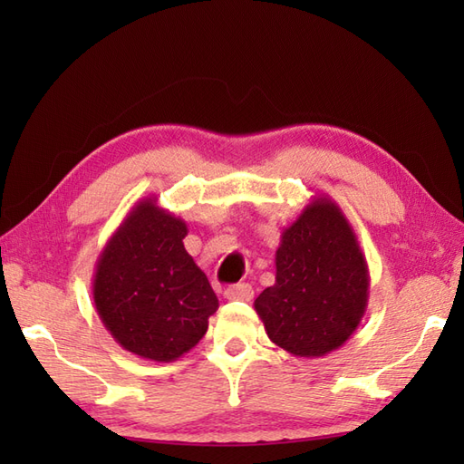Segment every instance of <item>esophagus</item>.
Wrapping results in <instances>:
<instances>
[{
  "instance_id": "34e87169",
  "label": "esophagus",
  "mask_w": 464,
  "mask_h": 464,
  "mask_svg": "<svg viewBox=\"0 0 464 464\" xmlns=\"http://www.w3.org/2000/svg\"><path fill=\"white\" fill-rule=\"evenodd\" d=\"M227 301H251L253 299V287L249 283H237L225 289Z\"/></svg>"
}]
</instances>
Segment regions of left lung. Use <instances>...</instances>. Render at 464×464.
Returning <instances> with one entry per match:
<instances>
[{
    "label": "left lung",
    "instance_id": "obj_1",
    "mask_svg": "<svg viewBox=\"0 0 464 464\" xmlns=\"http://www.w3.org/2000/svg\"><path fill=\"white\" fill-rule=\"evenodd\" d=\"M275 285L255 299L267 337L293 357L343 347L367 311L369 267L353 227L319 195L281 233Z\"/></svg>",
    "mask_w": 464,
    "mask_h": 464
}]
</instances>
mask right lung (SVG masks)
Returning <instances> with one entry per match:
<instances>
[{"label": "right lung", "mask_w": 464, "mask_h": 464, "mask_svg": "<svg viewBox=\"0 0 464 464\" xmlns=\"http://www.w3.org/2000/svg\"><path fill=\"white\" fill-rule=\"evenodd\" d=\"M187 223L137 203L95 263L93 303L111 337L137 357L171 362L189 353L219 309L205 273L185 251Z\"/></svg>", "instance_id": "right-lung-1"}]
</instances>
